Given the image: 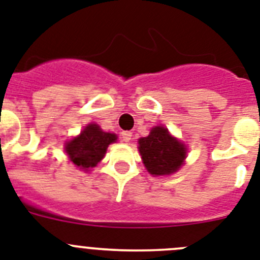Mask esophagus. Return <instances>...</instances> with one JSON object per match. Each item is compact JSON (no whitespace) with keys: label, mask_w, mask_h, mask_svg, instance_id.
<instances>
[{"label":"esophagus","mask_w":260,"mask_h":260,"mask_svg":"<svg viewBox=\"0 0 260 260\" xmlns=\"http://www.w3.org/2000/svg\"><path fill=\"white\" fill-rule=\"evenodd\" d=\"M131 139H132V132H129V131H124V132L121 133V140H123L124 143H129Z\"/></svg>","instance_id":"1"}]
</instances>
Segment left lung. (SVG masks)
Listing matches in <instances>:
<instances>
[{"label":"left lung","mask_w":260,"mask_h":260,"mask_svg":"<svg viewBox=\"0 0 260 260\" xmlns=\"http://www.w3.org/2000/svg\"><path fill=\"white\" fill-rule=\"evenodd\" d=\"M139 152L146 170L152 175H170L183 165L187 148L170 135L168 128L157 125L149 136L139 139Z\"/></svg>","instance_id":"left-lung-1"}]
</instances>
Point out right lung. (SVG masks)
Returning <instances> with one entry per match:
<instances>
[{"mask_svg":"<svg viewBox=\"0 0 260 260\" xmlns=\"http://www.w3.org/2000/svg\"><path fill=\"white\" fill-rule=\"evenodd\" d=\"M117 136L115 133L105 132L98 124L90 123L81 131L78 136L73 137L65 144L68 157L83 171H90L105 157L108 145L115 143Z\"/></svg>","mask_w":260,"mask_h":260,"instance_id":"1","label":"right lung"}]
</instances>
